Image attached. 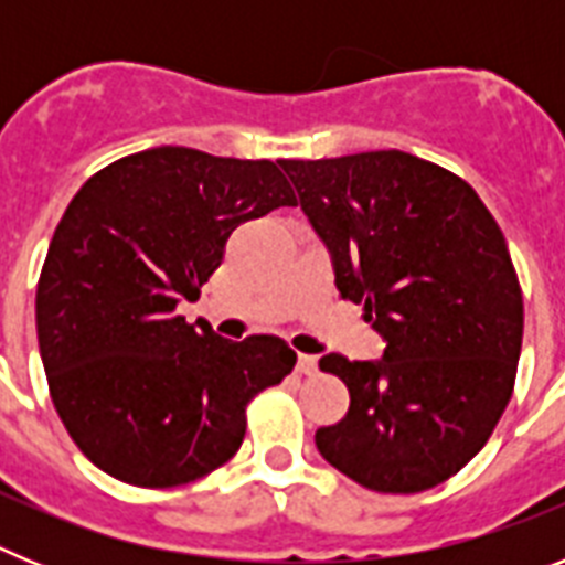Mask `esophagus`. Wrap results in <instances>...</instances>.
Segmentation results:
<instances>
[{
	"label": "esophagus",
	"instance_id": "1",
	"mask_svg": "<svg viewBox=\"0 0 565 565\" xmlns=\"http://www.w3.org/2000/svg\"><path fill=\"white\" fill-rule=\"evenodd\" d=\"M297 371L302 373V376H313V373H317V356H311V353H299Z\"/></svg>",
	"mask_w": 565,
	"mask_h": 565
}]
</instances>
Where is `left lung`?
Returning <instances> with one entry per match:
<instances>
[{"label":"left lung","instance_id":"left-lung-1","mask_svg":"<svg viewBox=\"0 0 565 565\" xmlns=\"http://www.w3.org/2000/svg\"><path fill=\"white\" fill-rule=\"evenodd\" d=\"M331 252L342 299L387 342L379 362L328 353L351 393L317 450L373 492L438 487L476 458L515 387L523 297L476 189L398 149L279 161Z\"/></svg>","mask_w":565,"mask_h":565}]
</instances>
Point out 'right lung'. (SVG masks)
Instances as JSON below:
<instances>
[{"label": "right lung", "instance_id": "add662e5", "mask_svg": "<svg viewBox=\"0 0 565 565\" xmlns=\"http://www.w3.org/2000/svg\"><path fill=\"white\" fill-rule=\"evenodd\" d=\"M297 206L271 161L143 149L96 172L50 239L36 333L50 396L78 450L132 487H181L239 450L246 404L297 353L232 342L174 311L201 297L239 223Z\"/></svg>", "mask_w": 565, "mask_h": 565}]
</instances>
